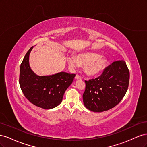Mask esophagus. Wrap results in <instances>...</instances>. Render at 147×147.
Segmentation results:
<instances>
[{"instance_id":"obj_1","label":"esophagus","mask_w":147,"mask_h":147,"mask_svg":"<svg viewBox=\"0 0 147 147\" xmlns=\"http://www.w3.org/2000/svg\"><path fill=\"white\" fill-rule=\"evenodd\" d=\"M75 80H82V77L80 76H79L78 75H76V76L75 77Z\"/></svg>"}]
</instances>
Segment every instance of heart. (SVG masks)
<instances>
[{
	"label": "heart",
	"instance_id": "1",
	"mask_svg": "<svg viewBox=\"0 0 147 147\" xmlns=\"http://www.w3.org/2000/svg\"><path fill=\"white\" fill-rule=\"evenodd\" d=\"M67 61L72 68L84 65V70L88 76L94 77L101 74L107 67L108 61L105 57L94 52H82L75 56L69 55Z\"/></svg>",
	"mask_w": 147,
	"mask_h": 147
}]
</instances>
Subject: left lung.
<instances>
[{
	"mask_svg": "<svg viewBox=\"0 0 147 147\" xmlns=\"http://www.w3.org/2000/svg\"><path fill=\"white\" fill-rule=\"evenodd\" d=\"M129 71L125 61H115L95 79L85 81L83 94L84 105L94 112L109 110L119 104L126 94Z\"/></svg>",
	"mask_w": 147,
	"mask_h": 147,
	"instance_id": "1",
	"label": "left lung"
}]
</instances>
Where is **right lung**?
<instances>
[{
  "mask_svg": "<svg viewBox=\"0 0 147 147\" xmlns=\"http://www.w3.org/2000/svg\"><path fill=\"white\" fill-rule=\"evenodd\" d=\"M33 48L26 53L20 65V85L31 103L44 109H51L61 103L75 75L64 72L43 76L37 75L29 65V55Z\"/></svg>",
  "mask_w": 147,
  "mask_h": 147,
  "instance_id": "add662e5",
  "label": "right lung"
}]
</instances>
